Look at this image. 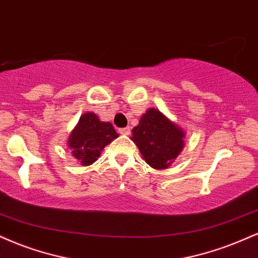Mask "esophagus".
I'll use <instances>...</instances> for the list:
<instances>
[{
	"label": "esophagus",
	"mask_w": 258,
	"mask_h": 258,
	"mask_svg": "<svg viewBox=\"0 0 258 258\" xmlns=\"http://www.w3.org/2000/svg\"><path fill=\"white\" fill-rule=\"evenodd\" d=\"M119 133L122 136H128L131 133V128L130 127H125V128H119Z\"/></svg>",
	"instance_id": "esophagus-1"
}]
</instances>
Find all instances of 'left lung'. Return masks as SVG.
<instances>
[{
  "label": "left lung",
  "mask_w": 258,
  "mask_h": 258,
  "mask_svg": "<svg viewBox=\"0 0 258 258\" xmlns=\"http://www.w3.org/2000/svg\"><path fill=\"white\" fill-rule=\"evenodd\" d=\"M185 131L156 108H149L132 130L131 139L143 160L154 169H166L184 149Z\"/></svg>",
  "instance_id": "8db88e82"
}]
</instances>
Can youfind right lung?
Instances as JSON below:
<instances>
[{"mask_svg": "<svg viewBox=\"0 0 258 258\" xmlns=\"http://www.w3.org/2000/svg\"><path fill=\"white\" fill-rule=\"evenodd\" d=\"M119 137L110 122L99 120L97 114H83L67 139L72 156L83 166H90L101 156L104 147Z\"/></svg>", "mask_w": 258, "mask_h": 258, "instance_id": "obj_1", "label": "right lung"}]
</instances>
